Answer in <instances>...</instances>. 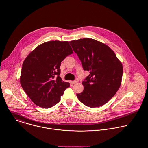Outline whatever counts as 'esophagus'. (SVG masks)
Returning a JSON list of instances; mask_svg holds the SVG:
<instances>
[{
    "mask_svg": "<svg viewBox=\"0 0 148 148\" xmlns=\"http://www.w3.org/2000/svg\"><path fill=\"white\" fill-rule=\"evenodd\" d=\"M78 82V79H75V81H71V83H72L73 84H77Z\"/></svg>",
    "mask_w": 148,
    "mask_h": 148,
    "instance_id": "1",
    "label": "esophagus"
}]
</instances>
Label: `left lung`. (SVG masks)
<instances>
[{"label":"left lung","mask_w":148,"mask_h":148,"mask_svg":"<svg viewBox=\"0 0 148 148\" xmlns=\"http://www.w3.org/2000/svg\"><path fill=\"white\" fill-rule=\"evenodd\" d=\"M90 74L82 82L84 91L77 96L84 105L96 108L107 103L121 85L123 67L114 52L106 44L91 38L70 42Z\"/></svg>","instance_id":"1"}]
</instances>
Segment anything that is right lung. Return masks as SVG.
<instances>
[{
  "mask_svg": "<svg viewBox=\"0 0 148 148\" xmlns=\"http://www.w3.org/2000/svg\"><path fill=\"white\" fill-rule=\"evenodd\" d=\"M73 53L67 41L51 40L37 46L25 59L20 82L35 105L47 109L59 102L70 86L59 77L60 63Z\"/></svg>",
  "mask_w": 148,
  "mask_h": 148,
  "instance_id": "add662e5",
  "label": "right lung"
}]
</instances>
